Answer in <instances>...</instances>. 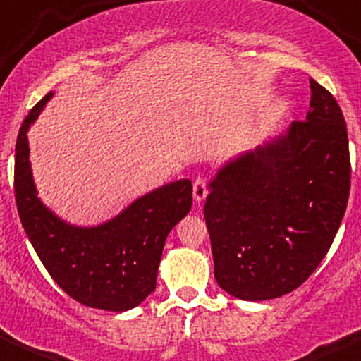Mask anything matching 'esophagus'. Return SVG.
Masks as SVG:
<instances>
[{
    "mask_svg": "<svg viewBox=\"0 0 361 361\" xmlns=\"http://www.w3.org/2000/svg\"><path fill=\"white\" fill-rule=\"evenodd\" d=\"M192 194H194L195 201L201 202L202 199L208 195V183H206V180H202V178H197V180L194 181V187H192Z\"/></svg>",
    "mask_w": 361,
    "mask_h": 361,
    "instance_id": "1",
    "label": "esophagus"
}]
</instances>
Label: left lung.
<instances>
[{
    "label": "left lung",
    "mask_w": 361,
    "mask_h": 361,
    "mask_svg": "<svg viewBox=\"0 0 361 361\" xmlns=\"http://www.w3.org/2000/svg\"><path fill=\"white\" fill-rule=\"evenodd\" d=\"M310 109L284 134L227 162L209 181L204 219L215 279L245 302L284 296L330 250L351 187L348 128L310 79Z\"/></svg>",
    "instance_id": "left-lung-1"
}]
</instances>
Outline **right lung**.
<instances>
[{"label": "right lung", "mask_w": 361, "mask_h": 361, "mask_svg": "<svg viewBox=\"0 0 361 361\" xmlns=\"http://www.w3.org/2000/svg\"><path fill=\"white\" fill-rule=\"evenodd\" d=\"M51 97L30 111L17 135L13 188L20 222L42 264L70 298L92 309L130 310L155 291L167 234L192 208V181L155 188L100 226L65 222L38 199L30 164L27 130Z\"/></svg>", "instance_id": "obj_1"}]
</instances>
